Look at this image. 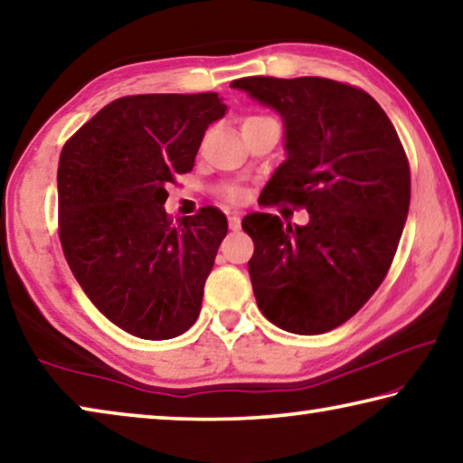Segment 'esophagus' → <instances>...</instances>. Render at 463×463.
Returning a JSON list of instances; mask_svg holds the SVG:
<instances>
[{
  "label": "esophagus",
  "mask_w": 463,
  "mask_h": 463,
  "mask_svg": "<svg viewBox=\"0 0 463 463\" xmlns=\"http://www.w3.org/2000/svg\"><path fill=\"white\" fill-rule=\"evenodd\" d=\"M229 226H231V231H239L241 229V216L239 214L229 216Z\"/></svg>",
  "instance_id": "esophagus-1"
}]
</instances>
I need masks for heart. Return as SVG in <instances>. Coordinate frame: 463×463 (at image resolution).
<instances>
[{
	"label": "heart",
	"instance_id": "b5f03b06",
	"mask_svg": "<svg viewBox=\"0 0 463 463\" xmlns=\"http://www.w3.org/2000/svg\"><path fill=\"white\" fill-rule=\"evenodd\" d=\"M253 119H266V117H249L245 121H253ZM229 197L231 200H239V192H229Z\"/></svg>",
	"mask_w": 463,
	"mask_h": 463
}]
</instances>
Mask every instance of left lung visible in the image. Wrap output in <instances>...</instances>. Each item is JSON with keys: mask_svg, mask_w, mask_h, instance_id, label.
<instances>
[{"mask_svg": "<svg viewBox=\"0 0 463 463\" xmlns=\"http://www.w3.org/2000/svg\"><path fill=\"white\" fill-rule=\"evenodd\" d=\"M282 117L286 160L261 203L305 205V226L253 212L243 231L261 313L286 332L324 334L383 282L410 208V166L390 117L361 88L327 78L231 84Z\"/></svg>", "mask_w": 463, "mask_h": 463, "instance_id": "left-lung-1", "label": "left lung"}]
</instances>
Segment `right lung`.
Here are the masks:
<instances>
[{"label":"right lung","instance_id":"add662e5","mask_svg":"<svg viewBox=\"0 0 463 463\" xmlns=\"http://www.w3.org/2000/svg\"><path fill=\"white\" fill-rule=\"evenodd\" d=\"M224 113L216 92L136 94L100 109L63 146V255L94 307L131 335L168 340L200 315L229 222L208 205L175 224L166 185L192 171L205 129Z\"/></svg>","mask_w":463,"mask_h":463}]
</instances>
